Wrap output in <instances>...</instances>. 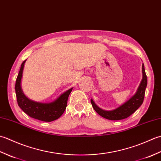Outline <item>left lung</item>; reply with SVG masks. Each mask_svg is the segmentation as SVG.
<instances>
[{
    "instance_id": "8db88e82",
    "label": "left lung",
    "mask_w": 161,
    "mask_h": 161,
    "mask_svg": "<svg viewBox=\"0 0 161 161\" xmlns=\"http://www.w3.org/2000/svg\"><path fill=\"white\" fill-rule=\"evenodd\" d=\"M142 79L137 89V91L133 96L126 101L125 104L121 105L120 107L112 111H104L103 109L99 108L95 104L93 100H91V102L95 111L97 114L106 119H111V120H119L128 118L129 116L133 114L137 109L141 107L144 100L145 89L147 85V78L145 73L144 64H142Z\"/></svg>"
}]
</instances>
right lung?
<instances>
[{
	"label": "right lung",
	"instance_id": "1",
	"mask_svg": "<svg viewBox=\"0 0 161 161\" xmlns=\"http://www.w3.org/2000/svg\"><path fill=\"white\" fill-rule=\"evenodd\" d=\"M26 60L22 63L15 84L17 102L19 107L32 118L43 122H52L61 117L66 108L68 98L73 88L64 92L57 100L50 103H41L30 100L22 91L20 83L23 76V70Z\"/></svg>",
	"mask_w": 161,
	"mask_h": 161
}]
</instances>
